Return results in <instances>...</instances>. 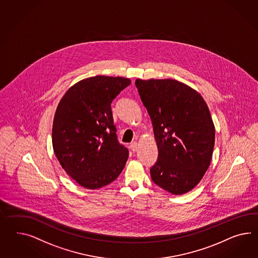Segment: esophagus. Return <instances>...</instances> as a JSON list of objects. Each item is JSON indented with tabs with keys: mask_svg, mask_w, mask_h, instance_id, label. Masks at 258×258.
I'll use <instances>...</instances> for the list:
<instances>
[{
	"mask_svg": "<svg viewBox=\"0 0 258 258\" xmlns=\"http://www.w3.org/2000/svg\"><path fill=\"white\" fill-rule=\"evenodd\" d=\"M130 147H131V149H132L133 152L137 151V149H138V144H137V142H133V143L131 144Z\"/></svg>",
	"mask_w": 258,
	"mask_h": 258,
	"instance_id": "1",
	"label": "esophagus"
}]
</instances>
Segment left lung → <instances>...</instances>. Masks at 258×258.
Segmentation results:
<instances>
[{
  "label": "left lung",
  "mask_w": 258,
  "mask_h": 258,
  "mask_svg": "<svg viewBox=\"0 0 258 258\" xmlns=\"http://www.w3.org/2000/svg\"><path fill=\"white\" fill-rule=\"evenodd\" d=\"M135 85L152 121L159 155L151 178L175 195L191 190L209 169L215 127L201 95L172 79L144 81Z\"/></svg>",
  "instance_id": "left-lung-1"
}]
</instances>
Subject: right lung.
Wrapping results in <instances>:
<instances>
[{
  "instance_id": "right-lung-1",
  "label": "right lung",
  "mask_w": 258,
  "mask_h": 258,
  "mask_svg": "<svg viewBox=\"0 0 258 258\" xmlns=\"http://www.w3.org/2000/svg\"><path fill=\"white\" fill-rule=\"evenodd\" d=\"M122 77L95 76L70 87L56 109L52 147L63 170L84 188L118 177L128 150L117 140L111 103L131 84Z\"/></svg>"
}]
</instances>
